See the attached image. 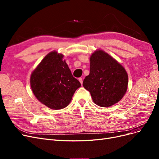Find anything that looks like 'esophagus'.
I'll return each mask as SVG.
<instances>
[{
  "label": "esophagus",
  "instance_id": "1",
  "mask_svg": "<svg viewBox=\"0 0 159 159\" xmlns=\"http://www.w3.org/2000/svg\"><path fill=\"white\" fill-rule=\"evenodd\" d=\"M79 81H80V84L82 85V84H83V79L81 78H79Z\"/></svg>",
  "mask_w": 159,
  "mask_h": 159
}]
</instances>
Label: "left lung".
Masks as SVG:
<instances>
[{"label":"left lung","mask_w":159,"mask_h":159,"mask_svg":"<svg viewBox=\"0 0 159 159\" xmlns=\"http://www.w3.org/2000/svg\"><path fill=\"white\" fill-rule=\"evenodd\" d=\"M89 74L83 86L89 91L93 102L109 107L117 103L125 94L128 86L127 71L119 62L102 50L90 56Z\"/></svg>","instance_id":"left-lung-1"}]
</instances>
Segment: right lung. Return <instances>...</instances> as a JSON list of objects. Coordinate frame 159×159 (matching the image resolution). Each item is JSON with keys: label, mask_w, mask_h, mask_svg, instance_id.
I'll use <instances>...</instances> for the list:
<instances>
[{"label": "right lung", "mask_w": 159, "mask_h": 159, "mask_svg": "<svg viewBox=\"0 0 159 159\" xmlns=\"http://www.w3.org/2000/svg\"><path fill=\"white\" fill-rule=\"evenodd\" d=\"M64 56L53 51L48 54L30 76L32 92L42 104L52 109L68 106L76 89L81 86L73 77Z\"/></svg>", "instance_id": "right-lung-1"}]
</instances>
